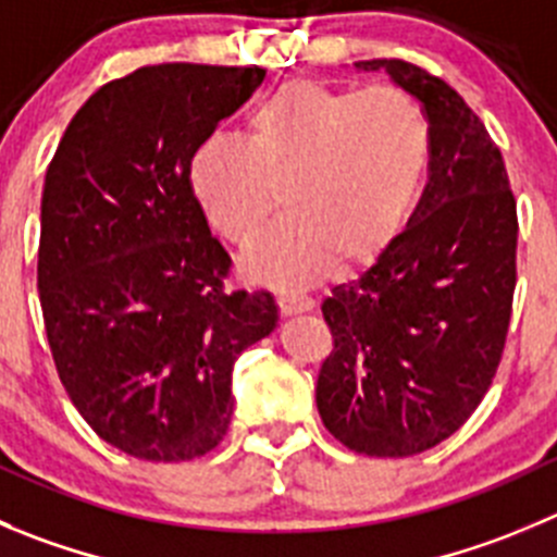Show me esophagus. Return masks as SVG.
Segmentation results:
<instances>
[{
	"label": "esophagus",
	"mask_w": 557,
	"mask_h": 557,
	"mask_svg": "<svg viewBox=\"0 0 557 557\" xmlns=\"http://www.w3.org/2000/svg\"><path fill=\"white\" fill-rule=\"evenodd\" d=\"M314 309V300L309 295H295V293H284L278 295V311L284 317H295V314H306V311Z\"/></svg>",
	"instance_id": "esophagus-1"
}]
</instances>
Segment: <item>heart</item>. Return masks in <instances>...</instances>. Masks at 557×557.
<instances>
[{
  "mask_svg": "<svg viewBox=\"0 0 557 557\" xmlns=\"http://www.w3.org/2000/svg\"><path fill=\"white\" fill-rule=\"evenodd\" d=\"M429 169L432 125L416 98L293 78L253 106L246 141L205 136L185 174L199 213L235 246L262 235L282 188L289 213L243 270L253 282L304 287L338 259L361 268L394 246Z\"/></svg>",
  "mask_w": 557,
  "mask_h": 557,
  "instance_id": "obj_1",
  "label": "heart"
}]
</instances>
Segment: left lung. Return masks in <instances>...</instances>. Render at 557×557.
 I'll list each match as a JSON object with an SVG mask.
<instances>
[{
    "mask_svg": "<svg viewBox=\"0 0 557 557\" xmlns=\"http://www.w3.org/2000/svg\"><path fill=\"white\" fill-rule=\"evenodd\" d=\"M355 67L385 71L423 106L432 169L394 246L322 304L333 352L317 377V410L349 451L412 457L473 416L500 367L517 202L500 150L457 89L401 60Z\"/></svg>",
    "mask_w": 557,
    "mask_h": 557,
    "instance_id": "left-lung-1",
    "label": "left lung"
}]
</instances>
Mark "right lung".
<instances>
[{"label":"right lung","mask_w":557,"mask_h":557,"mask_svg":"<svg viewBox=\"0 0 557 557\" xmlns=\"http://www.w3.org/2000/svg\"><path fill=\"white\" fill-rule=\"evenodd\" d=\"M262 78V67H139L89 95L46 172L37 293L57 374L95 434L131 457L213 451L237 355L278 322L270 293L224 287L232 259L185 174Z\"/></svg>","instance_id":"add662e5"}]
</instances>
